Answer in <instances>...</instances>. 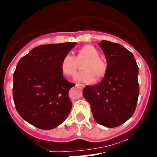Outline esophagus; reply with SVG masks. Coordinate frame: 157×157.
<instances>
[{
	"label": "esophagus",
	"instance_id": "1",
	"mask_svg": "<svg viewBox=\"0 0 157 157\" xmlns=\"http://www.w3.org/2000/svg\"><path fill=\"white\" fill-rule=\"evenodd\" d=\"M76 86H77L78 88H80V89H83V88L85 86L84 85L80 84V83H77V84H76Z\"/></svg>",
	"mask_w": 157,
	"mask_h": 157
}]
</instances>
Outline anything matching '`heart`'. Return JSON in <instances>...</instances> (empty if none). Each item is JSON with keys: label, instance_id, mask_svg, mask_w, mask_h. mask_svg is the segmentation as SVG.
<instances>
[{"label": "heart", "instance_id": "1", "mask_svg": "<svg viewBox=\"0 0 157 157\" xmlns=\"http://www.w3.org/2000/svg\"><path fill=\"white\" fill-rule=\"evenodd\" d=\"M85 60L82 68L83 71L78 74L76 80L80 83H90L95 80V76L98 78L106 74L107 66L101 57L97 48L93 45H86L78 50L75 57L66 54L60 62V68L63 74L69 77H74L77 71L78 63Z\"/></svg>", "mask_w": 157, "mask_h": 157}]
</instances>
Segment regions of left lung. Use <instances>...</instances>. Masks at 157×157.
Here are the masks:
<instances>
[{
  "instance_id": "8db88e82",
  "label": "left lung",
  "mask_w": 157,
  "mask_h": 157,
  "mask_svg": "<svg viewBox=\"0 0 157 157\" xmlns=\"http://www.w3.org/2000/svg\"><path fill=\"white\" fill-rule=\"evenodd\" d=\"M106 57L107 69L98 84L83 88L97 124L113 128L128 121L136 109L140 93L137 63L127 48L102 40L98 44Z\"/></svg>"
}]
</instances>
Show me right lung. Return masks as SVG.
Masks as SVG:
<instances>
[{
	"instance_id": "obj_1",
	"label": "right lung",
	"mask_w": 157,
	"mask_h": 157,
	"mask_svg": "<svg viewBox=\"0 0 157 157\" xmlns=\"http://www.w3.org/2000/svg\"><path fill=\"white\" fill-rule=\"evenodd\" d=\"M76 43L40 45L21 57L13 73V98L24 121L42 130L58 127L69 115L68 93L74 83L63 77L62 58Z\"/></svg>"
}]
</instances>
